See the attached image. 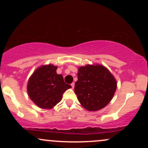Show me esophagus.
<instances>
[{
	"label": "esophagus",
	"instance_id": "obj_1",
	"mask_svg": "<svg viewBox=\"0 0 148 148\" xmlns=\"http://www.w3.org/2000/svg\"><path fill=\"white\" fill-rule=\"evenodd\" d=\"M71 86H72V89H74V83H72V84H71Z\"/></svg>",
	"mask_w": 148,
	"mask_h": 148
}]
</instances>
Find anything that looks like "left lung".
<instances>
[{
    "mask_svg": "<svg viewBox=\"0 0 148 148\" xmlns=\"http://www.w3.org/2000/svg\"><path fill=\"white\" fill-rule=\"evenodd\" d=\"M74 92L81 106L97 111L109 103L117 88V81L111 72L100 64L79 67Z\"/></svg>",
    "mask_w": 148,
    "mask_h": 148,
    "instance_id": "left-lung-1",
    "label": "left lung"
}]
</instances>
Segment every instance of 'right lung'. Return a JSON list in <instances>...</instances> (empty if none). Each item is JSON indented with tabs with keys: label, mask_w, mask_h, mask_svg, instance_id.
Masks as SVG:
<instances>
[{
	"label": "right lung",
	"mask_w": 148,
	"mask_h": 148,
	"mask_svg": "<svg viewBox=\"0 0 148 148\" xmlns=\"http://www.w3.org/2000/svg\"><path fill=\"white\" fill-rule=\"evenodd\" d=\"M57 66L52 64L42 65L35 69L28 79V96L40 108H53L61 101L64 92L72 88L64 83L62 74H57Z\"/></svg>",
	"instance_id": "1"
}]
</instances>
